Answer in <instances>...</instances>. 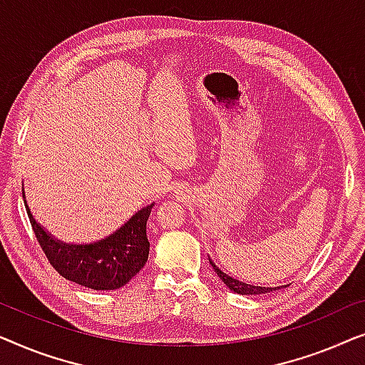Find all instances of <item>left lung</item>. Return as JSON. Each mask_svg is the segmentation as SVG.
Listing matches in <instances>:
<instances>
[{"label": "left lung", "instance_id": "1", "mask_svg": "<svg viewBox=\"0 0 365 365\" xmlns=\"http://www.w3.org/2000/svg\"><path fill=\"white\" fill-rule=\"evenodd\" d=\"M210 264L213 266L215 273L218 274V278L223 281L227 287H230L233 292H238V294H248V296H253V294H266V292H273V291H278L281 287H286V286H278V287H266V286H253V284H246L243 281H238L232 278V276H228L227 273H223L222 269L218 268L217 264L213 263L212 259H210Z\"/></svg>", "mask_w": 365, "mask_h": 365}]
</instances>
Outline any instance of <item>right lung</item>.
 Wrapping results in <instances>:
<instances>
[{
  "mask_svg": "<svg viewBox=\"0 0 365 365\" xmlns=\"http://www.w3.org/2000/svg\"><path fill=\"white\" fill-rule=\"evenodd\" d=\"M31 227L44 255L63 278L96 291L119 289L143 268L150 243L147 240V220L153 203L138 210L120 228L92 243H66L36 222L23 192Z\"/></svg>",
  "mask_w": 365,
  "mask_h": 365,
  "instance_id": "obj_1",
  "label": "right lung"
}]
</instances>
